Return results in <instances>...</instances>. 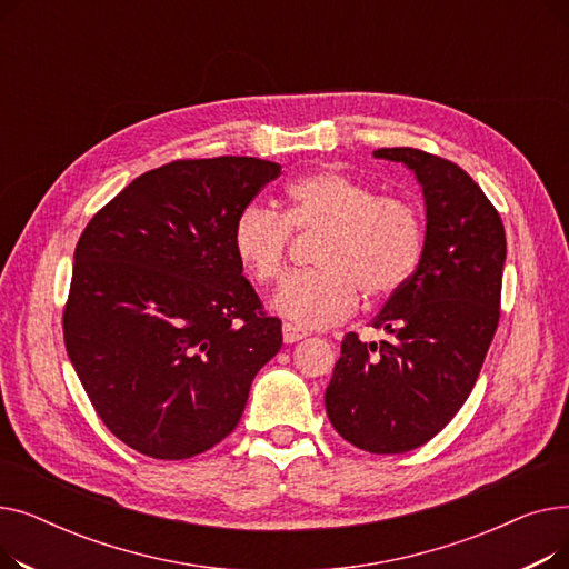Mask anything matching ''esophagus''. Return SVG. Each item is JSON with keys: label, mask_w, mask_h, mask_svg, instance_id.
<instances>
[{"label": "esophagus", "mask_w": 569, "mask_h": 569, "mask_svg": "<svg viewBox=\"0 0 569 569\" xmlns=\"http://www.w3.org/2000/svg\"><path fill=\"white\" fill-rule=\"evenodd\" d=\"M305 337H307V332L300 330V327L292 325V322H283V341H286V343L302 341Z\"/></svg>", "instance_id": "34e87169"}]
</instances>
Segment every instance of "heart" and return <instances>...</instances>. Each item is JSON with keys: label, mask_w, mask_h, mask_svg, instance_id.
Returning <instances> with one entry per match:
<instances>
[{"label": "heart", "mask_w": 569, "mask_h": 569, "mask_svg": "<svg viewBox=\"0 0 569 569\" xmlns=\"http://www.w3.org/2000/svg\"><path fill=\"white\" fill-rule=\"evenodd\" d=\"M292 232L320 234L313 247L318 267L290 277L274 300L281 316L302 327L346 320L360 305V292L369 302L390 300L425 256L420 209L341 170L290 182L283 214L260 202L242 207L232 226V251L256 286L283 277Z\"/></svg>", "instance_id": "b5f03b06"}]
</instances>
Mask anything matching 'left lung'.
Listing matches in <instances>:
<instances>
[{
  "label": "left lung",
  "mask_w": 569,
  "mask_h": 569,
  "mask_svg": "<svg viewBox=\"0 0 569 569\" xmlns=\"http://www.w3.org/2000/svg\"><path fill=\"white\" fill-rule=\"evenodd\" d=\"M373 157L401 161L420 179L425 256L371 322L392 339L343 337L325 408L350 445L403 455L442 431L472 392L500 320L507 249L498 209L463 168L415 147Z\"/></svg>",
  "instance_id": "8db88e82"
}]
</instances>
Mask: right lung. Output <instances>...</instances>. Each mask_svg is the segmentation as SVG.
I'll list each match as a JSON object with an SVG mask.
<instances>
[{
    "instance_id": "1",
    "label": "right lung",
    "mask_w": 569,
    "mask_h": 569,
    "mask_svg": "<svg viewBox=\"0 0 569 569\" xmlns=\"http://www.w3.org/2000/svg\"><path fill=\"white\" fill-rule=\"evenodd\" d=\"M279 174L253 157L177 159L82 230L64 343L101 422L131 450L163 461L212 450L281 350V320L232 251L237 214Z\"/></svg>"
}]
</instances>
